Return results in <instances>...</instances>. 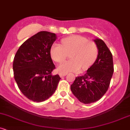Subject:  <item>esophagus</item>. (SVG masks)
I'll return each mask as SVG.
<instances>
[{
  "mask_svg": "<svg viewBox=\"0 0 130 130\" xmlns=\"http://www.w3.org/2000/svg\"><path fill=\"white\" fill-rule=\"evenodd\" d=\"M66 75V74H62V73H60V74H59V76L61 77H62L65 76Z\"/></svg>",
  "mask_w": 130,
  "mask_h": 130,
  "instance_id": "34e87169",
  "label": "esophagus"
}]
</instances>
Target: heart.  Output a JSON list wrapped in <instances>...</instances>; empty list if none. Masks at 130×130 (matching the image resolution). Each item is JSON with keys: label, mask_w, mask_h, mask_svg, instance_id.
Wrapping results in <instances>:
<instances>
[{"label": "heart", "mask_w": 130, "mask_h": 130, "mask_svg": "<svg viewBox=\"0 0 130 130\" xmlns=\"http://www.w3.org/2000/svg\"><path fill=\"white\" fill-rule=\"evenodd\" d=\"M70 60L64 62L58 68V72L67 74L84 71L90 66L97 58V48L95 43L79 35L70 36L61 40V46L53 44L50 48L51 58L61 63L68 58Z\"/></svg>", "instance_id": "obj_1"}]
</instances>
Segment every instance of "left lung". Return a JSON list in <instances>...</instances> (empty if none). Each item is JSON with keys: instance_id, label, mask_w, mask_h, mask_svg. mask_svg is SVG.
Masks as SVG:
<instances>
[{"instance_id": "8db88e82", "label": "left lung", "mask_w": 130, "mask_h": 130, "mask_svg": "<svg viewBox=\"0 0 130 130\" xmlns=\"http://www.w3.org/2000/svg\"><path fill=\"white\" fill-rule=\"evenodd\" d=\"M99 50L98 56L93 65L82 76L76 77L71 89L80 102L85 104L100 100L108 89L114 71L111 51L103 40H94Z\"/></svg>"}]
</instances>
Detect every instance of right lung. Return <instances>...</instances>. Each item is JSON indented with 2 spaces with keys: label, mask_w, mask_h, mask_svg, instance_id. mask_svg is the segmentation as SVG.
<instances>
[{
  "label": "right lung",
  "mask_w": 130,
  "mask_h": 130,
  "mask_svg": "<svg viewBox=\"0 0 130 130\" xmlns=\"http://www.w3.org/2000/svg\"><path fill=\"white\" fill-rule=\"evenodd\" d=\"M56 39L55 33L40 31L26 40L15 54L13 75L19 89L30 100L41 102L51 97L61 79L53 76L55 69L50 48Z\"/></svg>",
  "instance_id": "right-lung-1"
}]
</instances>
